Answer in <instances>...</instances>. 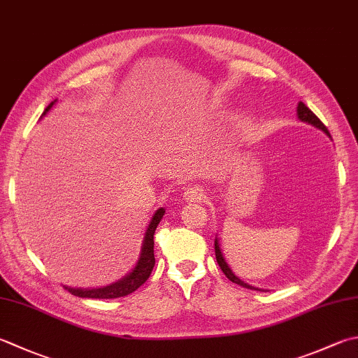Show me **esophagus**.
I'll return each mask as SVG.
<instances>
[{
	"label": "esophagus",
	"mask_w": 358,
	"mask_h": 358,
	"mask_svg": "<svg viewBox=\"0 0 358 358\" xmlns=\"http://www.w3.org/2000/svg\"><path fill=\"white\" fill-rule=\"evenodd\" d=\"M205 199V192H203V189L200 186H187L185 189V194H183V200L185 201H201Z\"/></svg>",
	"instance_id": "obj_1"
}]
</instances>
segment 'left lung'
Returning a JSON list of instances; mask_svg holds the SVG:
<instances>
[{
    "instance_id": "1",
    "label": "left lung",
    "mask_w": 358,
    "mask_h": 358,
    "mask_svg": "<svg viewBox=\"0 0 358 358\" xmlns=\"http://www.w3.org/2000/svg\"><path fill=\"white\" fill-rule=\"evenodd\" d=\"M296 113H298V117L301 119V121H303V122H307V124H312L313 127H317V129H320V130H323V131L326 133V135L331 136V133H329V130L326 129V125L320 121L318 116L315 115L313 111H312L309 107H307L306 103H303V102H299V103H298ZM214 248H215V259H217V264H219V267L222 268V271H223V273H225V276L229 279L231 282L239 284V285L245 287V289L259 290V289H256V287H253V285H248L247 282H243L242 279H239V278H237V276L234 275L233 270H231V268H229V265L227 264L225 257H223V255H222V250H220V245H219V241H217V237H215V242H214Z\"/></svg>"
}]
</instances>
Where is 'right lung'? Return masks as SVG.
I'll use <instances>...</instances> for the list:
<instances>
[{
    "mask_svg": "<svg viewBox=\"0 0 358 358\" xmlns=\"http://www.w3.org/2000/svg\"><path fill=\"white\" fill-rule=\"evenodd\" d=\"M55 103L51 102L43 111V115H46L48 110H51L52 105ZM164 208H159L158 211L153 214L152 220L147 227L145 236H144V242H143V248H141V256H139V261L136 264V267L129 273L127 276H124L122 279H119L117 282H113L110 285L101 287V289H73V287H65V289L73 293L74 296L79 298H96V299H111V298H121V296H127L130 293L139 289L147 279H149L150 273L153 270V265H155V256H153V234H155V229L158 227L159 220L163 219L164 215Z\"/></svg>",
    "mask_w": 358,
    "mask_h": 358,
    "instance_id": "right-lung-1",
    "label": "right lung"
}]
</instances>
